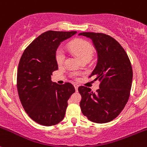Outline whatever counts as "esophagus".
<instances>
[{
  "mask_svg": "<svg viewBox=\"0 0 147 147\" xmlns=\"http://www.w3.org/2000/svg\"><path fill=\"white\" fill-rule=\"evenodd\" d=\"M74 87H75L76 91H78V87H79V85H77V84H74Z\"/></svg>",
  "mask_w": 147,
  "mask_h": 147,
  "instance_id": "esophagus-1",
  "label": "esophagus"
}]
</instances>
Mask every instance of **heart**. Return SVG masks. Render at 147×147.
<instances>
[{"mask_svg":"<svg viewBox=\"0 0 147 147\" xmlns=\"http://www.w3.org/2000/svg\"><path fill=\"white\" fill-rule=\"evenodd\" d=\"M69 49L78 56L81 60L90 59L93 55V47L89 42L84 39H77L69 44ZM55 59L59 65H62L65 59V53L62 48H58L55 52ZM72 76L74 78H78V72H73Z\"/></svg>","mask_w":147,"mask_h":147,"instance_id":"heart-1","label":"heart"}]
</instances>
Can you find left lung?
<instances>
[{"mask_svg": "<svg viewBox=\"0 0 147 147\" xmlns=\"http://www.w3.org/2000/svg\"><path fill=\"white\" fill-rule=\"evenodd\" d=\"M79 35L92 39L98 61L89 78L100 81V88L80 86L81 111L90 121L104 123L116 119L128 102L133 70L130 59L121 45L111 36L102 33L82 32Z\"/></svg>", "mask_w": 147, "mask_h": 147, "instance_id": "1", "label": "left lung"}]
</instances>
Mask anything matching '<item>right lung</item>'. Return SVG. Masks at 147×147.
<instances>
[{
    "instance_id": "add662e5",
    "label": "right lung",
    "mask_w": 147,
    "mask_h": 147,
    "mask_svg": "<svg viewBox=\"0 0 147 147\" xmlns=\"http://www.w3.org/2000/svg\"><path fill=\"white\" fill-rule=\"evenodd\" d=\"M77 31H48L36 38L24 50L17 71V90L25 111L42 126L57 124L64 119L67 100L75 89L69 82L51 81L58 69L55 52L61 42Z\"/></svg>"
}]
</instances>
